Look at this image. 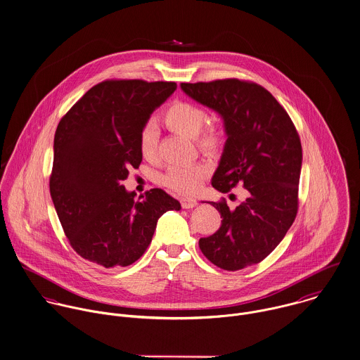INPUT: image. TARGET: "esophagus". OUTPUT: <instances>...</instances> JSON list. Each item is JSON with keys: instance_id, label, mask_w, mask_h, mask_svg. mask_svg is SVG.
<instances>
[{"instance_id": "esophagus-1", "label": "esophagus", "mask_w": 360, "mask_h": 360, "mask_svg": "<svg viewBox=\"0 0 360 360\" xmlns=\"http://www.w3.org/2000/svg\"><path fill=\"white\" fill-rule=\"evenodd\" d=\"M181 206L184 209H193L198 206V200L193 198H181Z\"/></svg>"}]
</instances>
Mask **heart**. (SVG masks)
Returning <instances> with one entry per match:
<instances>
[{"label":"heart","mask_w":360,"mask_h":360,"mask_svg":"<svg viewBox=\"0 0 360 360\" xmlns=\"http://www.w3.org/2000/svg\"><path fill=\"white\" fill-rule=\"evenodd\" d=\"M164 122L169 129L178 132L186 138L195 139L198 136V144L205 148L214 147L219 135L213 129L203 131L207 122V112L192 103L188 101H176L167 108L164 112ZM158 131L153 122L144 124L139 134V150L146 160H153L155 157ZM209 174V168L205 164H184L174 165L164 175V184L182 195L195 193L203 184Z\"/></svg>","instance_id":"heart-1"}]
</instances>
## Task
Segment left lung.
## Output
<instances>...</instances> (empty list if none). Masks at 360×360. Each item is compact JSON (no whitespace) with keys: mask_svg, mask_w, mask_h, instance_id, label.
I'll return each instance as SVG.
<instances>
[{"mask_svg":"<svg viewBox=\"0 0 360 360\" xmlns=\"http://www.w3.org/2000/svg\"><path fill=\"white\" fill-rule=\"evenodd\" d=\"M195 101L224 121L226 141L212 179L228 193L243 185L248 198L235 209L210 202L221 214L216 233L200 238L202 253L217 267L236 271L260 263L284 239L297 213L302 146L287 111L260 84L239 79L181 83Z\"/></svg>","mask_w":360,"mask_h":360,"instance_id":"obj_1","label":"left lung"}]
</instances>
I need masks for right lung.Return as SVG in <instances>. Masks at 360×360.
<instances>
[{"instance_id":"obj_1","label":"right lung","mask_w":360,"mask_h":360,"mask_svg":"<svg viewBox=\"0 0 360 360\" xmlns=\"http://www.w3.org/2000/svg\"><path fill=\"white\" fill-rule=\"evenodd\" d=\"M175 82L104 80L60 121L50 193L73 250L105 269L135 263L158 218L181 203L154 188L142 200L122 185L142 162L139 134Z\"/></svg>"}]
</instances>
